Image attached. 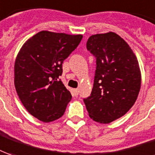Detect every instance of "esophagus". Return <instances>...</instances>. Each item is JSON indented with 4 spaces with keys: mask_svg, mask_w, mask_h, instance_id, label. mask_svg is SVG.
I'll return each mask as SVG.
<instances>
[{
    "mask_svg": "<svg viewBox=\"0 0 155 155\" xmlns=\"http://www.w3.org/2000/svg\"><path fill=\"white\" fill-rule=\"evenodd\" d=\"M73 93H74V94L76 96L78 94V93H79V89L78 88H76V89H73Z\"/></svg>",
    "mask_w": 155,
    "mask_h": 155,
    "instance_id": "1",
    "label": "esophagus"
}]
</instances>
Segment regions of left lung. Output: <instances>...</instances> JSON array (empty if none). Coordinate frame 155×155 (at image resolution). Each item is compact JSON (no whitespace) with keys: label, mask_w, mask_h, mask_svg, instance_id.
<instances>
[{"label":"left lung","mask_w":155,"mask_h":155,"mask_svg":"<svg viewBox=\"0 0 155 155\" xmlns=\"http://www.w3.org/2000/svg\"><path fill=\"white\" fill-rule=\"evenodd\" d=\"M87 50L96 59L91 94L84 99L90 118L107 124L124 116L136 101L141 72L127 43L113 32L92 35Z\"/></svg>","instance_id":"1"}]
</instances>
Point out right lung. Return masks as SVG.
<instances>
[{
    "mask_svg": "<svg viewBox=\"0 0 155 155\" xmlns=\"http://www.w3.org/2000/svg\"><path fill=\"white\" fill-rule=\"evenodd\" d=\"M83 35L41 31L24 44L16 58L14 84L19 99L32 116L50 122L63 116L71 94L59 79L62 63Z\"/></svg>",
    "mask_w": 155,
    "mask_h": 155,
    "instance_id": "right-lung-1",
    "label": "right lung"
}]
</instances>
